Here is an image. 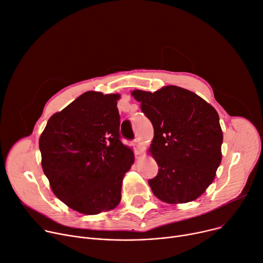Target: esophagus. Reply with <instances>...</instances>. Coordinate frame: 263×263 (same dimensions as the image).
<instances>
[{
    "mask_svg": "<svg viewBox=\"0 0 263 263\" xmlns=\"http://www.w3.org/2000/svg\"><path fill=\"white\" fill-rule=\"evenodd\" d=\"M133 145H134V147L136 149V154H139V149H141V143H139V141H138L137 138L133 139Z\"/></svg>",
    "mask_w": 263,
    "mask_h": 263,
    "instance_id": "34e87169",
    "label": "esophagus"
}]
</instances>
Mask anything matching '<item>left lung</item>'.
<instances>
[{
  "mask_svg": "<svg viewBox=\"0 0 263 263\" xmlns=\"http://www.w3.org/2000/svg\"><path fill=\"white\" fill-rule=\"evenodd\" d=\"M133 97L151 121V153L159 165L148 181L153 195L169 204L198 199L215 179L221 163L223 133L215 108L196 93L168 85Z\"/></svg>",
  "mask_w": 263,
  "mask_h": 263,
  "instance_id": "8db88e82",
  "label": "left lung"
}]
</instances>
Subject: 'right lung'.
I'll use <instances>...</instances> for the list:
<instances>
[{"label": "right lung", "instance_id": "add662e5", "mask_svg": "<svg viewBox=\"0 0 263 263\" xmlns=\"http://www.w3.org/2000/svg\"><path fill=\"white\" fill-rule=\"evenodd\" d=\"M118 94L89 91L52 115L39 139L42 168L56 197L84 215L110 211L133 151L120 141Z\"/></svg>", "mask_w": 263, "mask_h": 263}]
</instances>
